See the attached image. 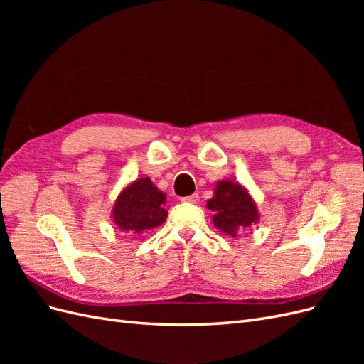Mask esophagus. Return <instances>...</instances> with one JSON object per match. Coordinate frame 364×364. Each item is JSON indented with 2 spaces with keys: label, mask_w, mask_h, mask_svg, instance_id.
<instances>
[{
  "label": "esophagus",
  "mask_w": 364,
  "mask_h": 364,
  "mask_svg": "<svg viewBox=\"0 0 364 364\" xmlns=\"http://www.w3.org/2000/svg\"><path fill=\"white\" fill-rule=\"evenodd\" d=\"M183 203H191V205H196L199 203V194H191V196H186L182 199Z\"/></svg>",
  "instance_id": "34e87169"
}]
</instances>
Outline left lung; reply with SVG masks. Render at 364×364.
I'll list each match as a JSON object with an SVG mask.
<instances>
[{
	"mask_svg": "<svg viewBox=\"0 0 364 364\" xmlns=\"http://www.w3.org/2000/svg\"><path fill=\"white\" fill-rule=\"evenodd\" d=\"M206 208L214 213L211 222L230 237H241L259 222L258 206L243 185L230 179L217 181L214 197L206 202Z\"/></svg>",
	"mask_w": 364,
	"mask_h": 364,
	"instance_id": "obj_1",
	"label": "left lung"
}]
</instances>
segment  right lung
<instances>
[{
	"label": "right lung",
	"instance_id": "right-lung-1",
	"mask_svg": "<svg viewBox=\"0 0 364 364\" xmlns=\"http://www.w3.org/2000/svg\"><path fill=\"white\" fill-rule=\"evenodd\" d=\"M165 200L167 196L150 178H138L119 191L111 218L123 234L142 235L165 222L168 215L164 208Z\"/></svg>",
	"mask_w": 364,
	"mask_h": 364
}]
</instances>
